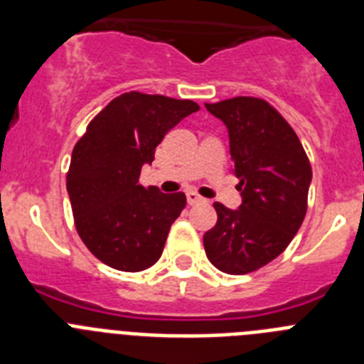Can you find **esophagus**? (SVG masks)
I'll list each match as a JSON object with an SVG mask.
<instances>
[{"instance_id": "obj_1", "label": "esophagus", "mask_w": 364, "mask_h": 364, "mask_svg": "<svg viewBox=\"0 0 364 364\" xmlns=\"http://www.w3.org/2000/svg\"><path fill=\"white\" fill-rule=\"evenodd\" d=\"M186 197H188V204H197V202H200L202 200V197L200 195H197V193L195 191H188L186 193Z\"/></svg>"}]
</instances>
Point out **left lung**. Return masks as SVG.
<instances>
[{"mask_svg": "<svg viewBox=\"0 0 364 364\" xmlns=\"http://www.w3.org/2000/svg\"><path fill=\"white\" fill-rule=\"evenodd\" d=\"M205 109L226 125L242 202L237 210L215 202L204 250L215 268L242 275L291 242L306 215L311 167L295 131L264 100L237 96Z\"/></svg>", "mask_w": 364, "mask_h": 364, "instance_id": "8db88e82", "label": "left lung"}]
</instances>
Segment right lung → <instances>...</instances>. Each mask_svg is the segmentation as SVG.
Masks as SVG:
<instances>
[{"label":"right lung","mask_w":364,"mask_h":364,"mask_svg":"<svg viewBox=\"0 0 364 364\" xmlns=\"http://www.w3.org/2000/svg\"><path fill=\"white\" fill-rule=\"evenodd\" d=\"M198 109L191 100L125 92L92 118L74 146L67 173L74 224L104 264L142 272L160 259L186 195L144 188L140 171L167 131Z\"/></svg>","instance_id":"1"}]
</instances>
